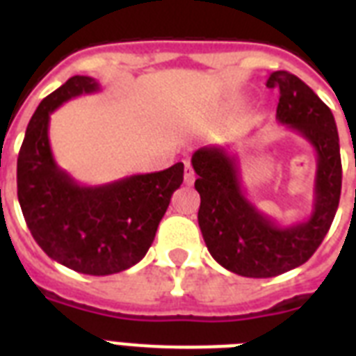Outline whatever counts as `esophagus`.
Listing matches in <instances>:
<instances>
[{
	"label": "esophagus",
	"mask_w": 356,
	"mask_h": 356,
	"mask_svg": "<svg viewBox=\"0 0 356 356\" xmlns=\"http://www.w3.org/2000/svg\"><path fill=\"white\" fill-rule=\"evenodd\" d=\"M194 181H195V173L194 170H192V164L186 161L184 162V183L190 186V184H194Z\"/></svg>",
	"instance_id": "obj_1"
}]
</instances>
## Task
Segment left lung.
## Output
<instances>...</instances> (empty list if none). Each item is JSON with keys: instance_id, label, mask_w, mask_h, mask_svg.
Segmentation results:
<instances>
[{"instance_id": "left-lung-1", "label": "left lung", "mask_w": 356, "mask_h": 356, "mask_svg": "<svg viewBox=\"0 0 356 356\" xmlns=\"http://www.w3.org/2000/svg\"><path fill=\"white\" fill-rule=\"evenodd\" d=\"M266 86L279 90L277 122L316 151L312 212L303 222L281 225L249 201L240 162L227 147L205 145L192 155L201 195V234L218 264L236 275L266 279L305 264L323 242L342 192V161L337 122L314 90L290 72H273Z\"/></svg>"}]
</instances>
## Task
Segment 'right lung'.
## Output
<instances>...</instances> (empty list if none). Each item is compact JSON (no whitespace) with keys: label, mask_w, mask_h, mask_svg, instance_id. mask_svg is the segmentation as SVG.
I'll list each match as a JSON object with an SVG mask.
<instances>
[{"label":"right lung","mask_w":356,"mask_h":356,"mask_svg":"<svg viewBox=\"0 0 356 356\" xmlns=\"http://www.w3.org/2000/svg\"><path fill=\"white\" fill-rule=\"evenodd\" d=\"M102 90L94 77L74 75L36 107L19 147L18 201L42 251L86 275H111L144 259L184 164L136 173L113 183L79 184L58 168L49 145V116L63 103Z\"/></svg>","instance_id":"add662e5"}]
</instances>
